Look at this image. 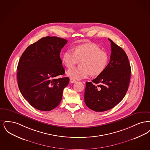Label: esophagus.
<instances>
[{
  "label": "esophagus",
  "mask_w": 150,
  "mask_h": 150,
  "mask_svg": "<svg viewBox=\"0 0 150 150\" xmlns=\"http://www.w3.org/2000/svg\"><path fill=\"white\" fill-rule=\"evenodd\" d=\"M76 81L75 80H74V79L70 78V82L71 83H75V82H76Z\"/></svg>",
  "instance_id": "1"
}]
</instances>
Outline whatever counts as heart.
I'll return each instance as SVG.
<instances>
[{
  "mask_svg": "<svg viewBox=\"0 0 150 150\" xmlns=\"http://www.w3.org/2000/svg\"><path fill=\"white\" fill-rule=\"evenodd\" d=\"M108 59L107 53L93 43L75 46L72 50L64 52L62 57V62L67 68L81 61L80 67L71 68L66 72L67 76L74 79L86 78L90 74L93 76L100 75L106 68Z\"/></svg>",
  "mask_w": 150,
  "mask_h": 150,
  "instance_id": "1",
  "label": "heart"
}]
</instances>
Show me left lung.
I'll use <instances>...</instances> for the list:
<instances>
[{
	"instance_id": "1",
	"label": "left lung",
	"mask_w": 150,
	"mask_h": 150,
	"mask_svg": "<svg viewBox=\"0 0 150 150\" xmlns=\"http://www.w3.org/2000/svg\"><path fill=\"white\" fill-rule=\"evenodd\" d=\"M110 60L104 71L86 83L84 101L90 109L103 112L117 105L128 89L131 68L128 58L121 47L110 39Z\"/></svg>"
}]
</instances>
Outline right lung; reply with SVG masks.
Returning a JSON list of instances; mask_svg holds the SVG:
<instances>
[{
  "label": "right lung",
  "instance_id": "obj_1",
  "mask_svg": "<svg viewBox=\"0 0 150 150\" xmlns=\"http://www.w3.org/2000/svg\"><path fill=\"white\" fill-rule=\"evenodd\" d=\"M67 40L46 36L29 45L17 66V81L22 96L36 109L49 111L59 104L69 78L64 74L59 54Z\"/></svg>",
  "mask_w": 150,
  "mask_h": 150
}]
</instances>
